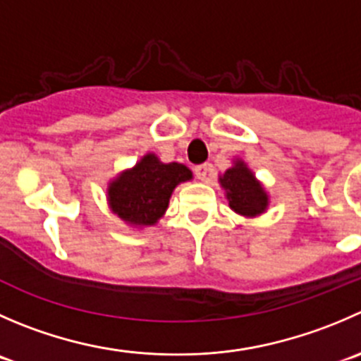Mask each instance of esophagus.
<instances>
[{"instance_id": "34e87169", "label": "esophagus", "mask_w": 361, "mask_h": 361, "mask_svg": "<svg viewBox=\"0 0 361 361\" xmlns=\"http://www.w3.org/2000/svg\"><path fill=\"white\" fill-rule=\"evenodd\" d=\"M194 173L199 180H206V176H208V173H209V164H201V166H195Z\"/></svg>"}]
</instances>
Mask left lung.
<instances>
[{
	"mask_svg": "<svg viewBox=\"0 0 361 361\" xmlns=\"http://www.w3.org/2000/svg\"><path fill=\"white\" fill-rule=\"evenodd\" d=\"M219 180L226 190L231 209L238 215L252 219L266 212L269 202L268 194L243 160H234V166L229 167Z\"/></svg>",
	"mask_w": 361,
	"mask_h": 361,
	"instance_id": "obj_1",
	"label": "left lung"
}]
</instances>
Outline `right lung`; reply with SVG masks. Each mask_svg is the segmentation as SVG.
<instances>
[{
  "instance_id": "obj_1",
  "label": "right lung",
  "mask_w": 361,
  "mask_h": 361,
  "mask_svg": "<svg viewBox=\"0 0 361 361\" xmlns=\"http://www.w3.org/2000/svg\"><path fill=\"white\" fill-rule=\"evenodd\" d=\"M192 180V171L178 162H160L155 153L142 157L107 187L111 212L135 227L155 226L166 213L176 185Z\"/></svg>"
}]
</instances>
